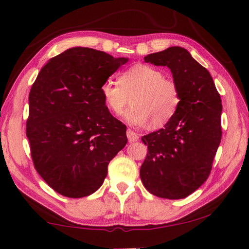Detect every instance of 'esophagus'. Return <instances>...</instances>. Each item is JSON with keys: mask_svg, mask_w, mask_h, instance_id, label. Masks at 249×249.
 I'll return each instance as SVG.
<instances>
[{"mask_svg": "<svg viewBox=\"0 0 249 249\" xmlns=\"http://www.w3.org/2000/svg\"><path fill=\"white\" fill-rule=\"evenodd\" d=\"M126 135H127V138H128V142H137L138 141V135L133 132L132 129H127V132H126Z\"/></svg>", "mask_w": 249, "mask_h": 249, "instance_id": "obj_1", "label": "esophagus"}]
</instances>
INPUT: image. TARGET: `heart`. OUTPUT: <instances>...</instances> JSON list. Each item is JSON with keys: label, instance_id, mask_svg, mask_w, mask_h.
Segmentation results:
<instances>
[{"label": "heart", "instance_id": "obj_1", "mask_svg": "<svg viewBox=\"0 0 249 249\" xmlns=\"http://www.w3.org/2000/svg\"><path fill=\"white\" fill-rule=\"evenodd\" d=\"M119 83L107 80L101 95L113 114L120 115L130 96V107L124 119L133 126L148 124L155 128L166 125L175 116L181 102L180 89L174 80L163 78L155 67L138 64L121 73Z\"/></svg>", "mask_w": 249, "mask_h": 249}]
</instances>
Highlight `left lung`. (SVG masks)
<instances>
[{
	"label": "left lung",
	"instance_id": "8db88e82",
	"mask_svg": "<svg viewBox=\"0 0 249 249\" xmlns=\"http://www.w3.org/2000/svg\"><path fill=\"white\" fill-rule=\"evenodd\" d=\"M146 62L170 69L181 102L165 127L142 137L148 153L141 179L151 195L183 199L203 184L222 138V101L208 70L182 47L147 54Z\"/></svg>",
	"mask_w": 249,
	"mask_h": 249
}]
</instances>
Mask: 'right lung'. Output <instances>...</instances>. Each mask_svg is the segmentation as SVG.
<instances>
[{
	"label": "right lung",
	"instance_id": "right-lung-1",
	"mask_svg": "<svg viewBox=\"0 0 249 249\" xmlns=\"http://www.w3.org/2000/svg\"><path fill=\"white\" fill-rule=\"evenodd\" d=\"M127 58L74 47L41 68L29 92L26 135L34 166L59 195L83 197L102 185L127 142L126 126L105 105L101 86Z\"/></svg>",
	"mask_w": 249,
	"mask_h": 249
}]
</instances>
